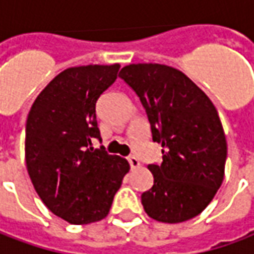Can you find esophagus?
I'll use <instances>...</instances> for the list:
<instances>
[{
    "label": "esophagus",
    "instance_id": "34e87169",
    "mask_svg": "<svg viewBox=\"0 0 254 254\" xmlns=\"http://www.w3.org/2000/svg\"><path fill=\"white\" fill-rule=\"evenodd\" d=\"M127 162H129V165H130V167H132V169H136V167H138V166H140V162H138V159L136 158V156H133V155L127 156Z\"/></svg>",
    "mask_w": 254,
    "mask_h": 254
}]
</instances>
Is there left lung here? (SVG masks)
Here are the masks:
<instances>
[{
    "instance_id": "left-lung-1",
    "label": "left lung",
    "mask_w": 254,
    "mask_h": 254,
    "mask_svg": "<svg viewBox=\"0 0 254 254\" xmlns=\"http://www.w3.org/2000/svg\"><path fill=\"white\" fill-rule=\"evenodd\" d=\"M120 77L136 92L152 140L162 144L160 165H149L154 185L141 194L149 218L181 223L201 213L222 185L227 143L218 111L181 70L132 64Z\"/></svg>"
}]
</instances>
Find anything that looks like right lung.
<instances>
[{
  "instance_id": "1",
  "label": "right lung",
  "mask_w": 254,
  "mask_h": 254,
  "mask_svg": "<svg viewBox=\"0 0 254 254\" xmlns=\"http://www.w3.org/2000/svg\"><path fill=\"white\" fill-rule=\"evenodd\" d=\"M120 64L65 69L47 84L25 125V163L36 193L54 215L72 224L102 220L129 171L109 155L96 121V100L116 81Z\"/></svg>"
}]
</instances>
